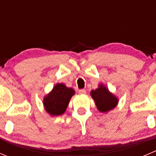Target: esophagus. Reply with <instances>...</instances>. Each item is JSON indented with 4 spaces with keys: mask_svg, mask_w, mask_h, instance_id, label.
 <instances>
[{
    "mask_svg": "<svg viewBox=\"0 0 156 156\" xmlns=\"http://www.w3.org/2000/svg\"><path fill=\"white\" fill-rule=\"evenodd\" d=\"M78 93H79V94H85L86 90H84V89H81V90H78Z\"/></svg>",
    "mask_w": 156,
    "mask_h": 156,
    "instance_id": "esophagus-1",
    "label": "esophagus"
}]
</instances>
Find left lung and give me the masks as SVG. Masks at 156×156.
Wrapping results in <instances>:
<instances>
[{
    "instance_id": "obj_1",
    "label": "left lung",
    "mask_w": 156,
    "mask_h": 156,
    "mask_svg": "<svg viewBox=\"0 0 156 156\" xmlns=\"http://www.w3.org/2000/svg\"><path fill=\"white\" fill-rule=\"evenodd\" d=\"M90 96L94 101L98 110L101 113H107L113 110L119 102L118 98L111 93L104 84H98V88L92 90Z\"/></svg>"
}]
</instances>
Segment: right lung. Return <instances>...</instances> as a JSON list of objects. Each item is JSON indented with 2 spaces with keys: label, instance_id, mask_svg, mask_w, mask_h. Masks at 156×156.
<instances>
[{
  "label": "right lung",
  "instance_id": "right-lung-1",
  "mask_svg": "<svg viewBox=\"0 0 156 156\" xmlns=\"http://www.w3.org/2000/svg\"><path fill=\"white\" fill-rule=\"evenodd\" d=\"M75 94L73 88L68 87L63 83H58L43 98L45 110L52 116L62 115L67 109L70 99Z\"/></svg>",
  "mask_w": 156,
  "mask_h": 156
}]
</instances>
